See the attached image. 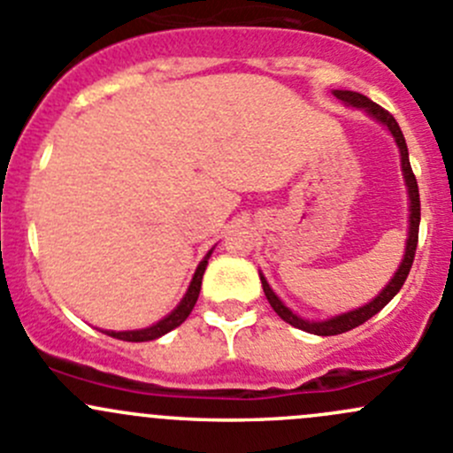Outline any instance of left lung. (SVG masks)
<instances>
[{"label":"left lung","mask_w":453,"mask_h":453,"mask_svg":"<svg viewBox=\"0 0 453 453\" xmlns=\"http://www.w3.org/2000/svg\"><path fill=\"white\" fill-rule=\"evenodd\" d=\"M333 96H335V98H340L342 103L346 104V107L364 109V111H366L370 118H374L379 125L386 127V129L392 134V138H395L396 146H399L401 171H403L405 188H408V197H410V217H408L410 226H408V241H405L403 260H401L399 269H396L395 276L390 278V282H388V285L383 287V289L379 291V294L374 296V298L370 300L368 304H364V307H359V309H353V311H349V313L335 315V318H328V319H304V318H300L298 313L291 311V309L287 307V304L282 303V300L278 298L276 294H273V289L269 287V282L265 280V276L260 273L263 291H265V296H267V300H269V304H272L273 311L280 315V318L285 319L287 324H291V326L300 328V331L313 333V335H324V337H326V335H340V333H346V331H350V328L359 326V324H364L366 319L372 318L374 313L381 311V309L386 307V304L390 303V300L395 298L396 294H399V289L403 287L405 278H408L410 269H412L414 254H417V243H418V223H421V199H418L417 177H414L412 166H410L408 144H405L403 134H401V127L396 125V120L390 116V113L386 111V109L379 107L377 103H372V100L366 98L364 94H357V91H349V89H333Z\"/></svg>","instance_id":"8db88e82"}]
</instances>
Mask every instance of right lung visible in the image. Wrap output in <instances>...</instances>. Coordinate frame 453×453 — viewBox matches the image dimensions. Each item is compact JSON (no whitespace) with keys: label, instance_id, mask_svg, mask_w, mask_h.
I'll use <instances>...</instances> for the list:
<instances>
[{"label":"right lung","instance_id":"add662e5","mask_svg":"<svg viewBox=\"0 0 453 453\" xmlns=\"http://www.w3.org/2000/svg\"><path fill=\"white\" fill-rule=\"evenodd\" d=\"M210 254H212V250H210V252L205 254V258L199 263L197 272H195L193 280H190V285H188V291H186V296L181 298V303L177 304V307L173 309L166 318H162L159 322H155L153 326L138 328V331H103V333H107V335L116 337V340H122V342H150V340H157V337L166 335L168 331H173V328L180 326V324L188 318L190 311H193L195 303H197L199 291H201V278H203L205 267H208Z\"/></svg>","mask_w":453,"mask_h":453}]
</instances>
